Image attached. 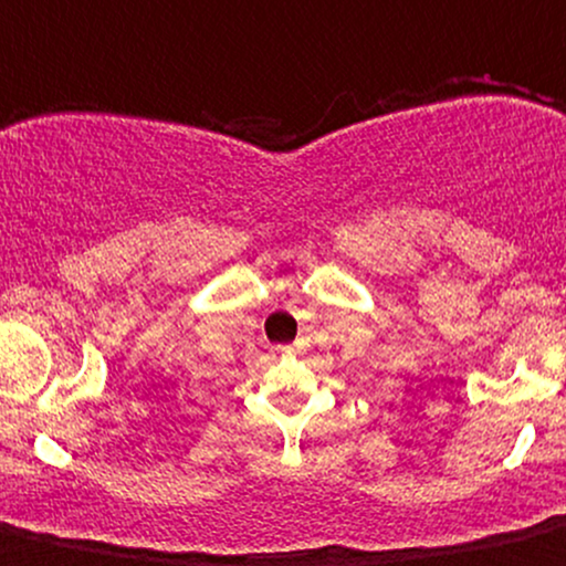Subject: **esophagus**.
I'll return each mask as SVG.
<instances>
[{
    "label": "esophagus",
    "mask_w": 566,
    "mask_h": 566,
    "mask_svg": "<svg viewBox=\"0 0 566 566\" xmlns=\"http://www.w3.org/2000/svg\"><path fill=\"white\" fill-rule=\"evenodd\" d=\"M279 353H293V347H279Z\"/></svg>",
    "instance_id": "esophagus-1"
}]
</instances>
